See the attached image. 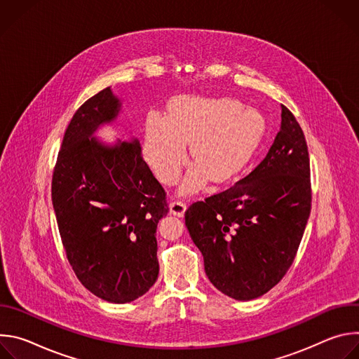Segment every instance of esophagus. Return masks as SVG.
<instances>
[{
    "label": "esophagus",
    "instance_id": "34e87169",
    "mask_svg": "<svg viewBox=\"0 0 359 359\" xmlns=\"http://www.w3.org/2000/svg\"><path fill=\"white\" fill-rule=\"evenodd\" d=\"M169 209H170L172 215H175L177 217H182L184 215V212H186V204L183 201H180V200H175V201L170 203Z\"/></svg>",
    "mask_w": 359,
    "mask_h": 359
}]
</instances>
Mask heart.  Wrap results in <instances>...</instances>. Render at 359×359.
I'll list each match as a JSON object with an SVG mask.
<instances>
[{
	"label": "heart",
	"instance_id": "obj_1",
	"mask_svg": "<svg viewBox=\"0 0 359 359\" xmlns=\"http://www.w3.org/2000/svg\"><path fill=\"white\" fill-rule=\"evenodd\" d=\"M266 130L263 115L229 97L184 95L169 105V116L146 119L144 159L165 184H175L187 163L186 143L196 163L182 190L193 191L210 179L224 183L252 159Z\"/></svg>",
	"mask_w": 359,
	"mask_h": 359
}]
</instances>
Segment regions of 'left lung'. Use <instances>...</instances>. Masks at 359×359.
Segmentation results:
<instances>
[{
	"mask_svg": "<svg viewBox=\"0 0 359 359\" xmlns=\"http://www.w3.org/2000/svg\"><path fill=\"white\" fill-rule=\"evenodd\" d=\"M310 212L309 147L297 119L281 105L280 132L260 165L230 189L193 203L184 220L210 283L248 301L285 276Z\"/></svg>",
	"mask_w": 359,
	"mask_h": 359,
	"instance_id": "obj_1",
	"label": "left lung"
}]
</instances>
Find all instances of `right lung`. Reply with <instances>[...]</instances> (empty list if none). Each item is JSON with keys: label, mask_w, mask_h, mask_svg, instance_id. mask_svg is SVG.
<instances>
[{"label": "right lung", "mask_w": 359, "mask_h": 359, "mask_svg": "<svg viewBox=\"0 0 359 359\" xmlns=\"http://www.w3.org/2000/svg\"><path fill=\"white\" fill-rule=\"evenodd\" d=\"M121 105L111 88L85 102L65 130L53 175L68 262L85 288L115 304L142 297L156 283V229L169 212L139 140L107 144L93 136L115 122Z\"/></svg>", "instance_id": "1"}]
</instances>
